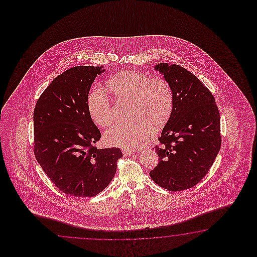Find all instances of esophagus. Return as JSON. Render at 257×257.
<instances>
[{
  "label": "esophagus",
  "instance_id": "esophagus-1",
  "mask_svg": "<svg viewBox=\"0 0 257 257\" xmlns=\"http://www.w3.org/2000/svg\"><path fill=\"white\" fill-rule=\"evenodd\" d=\"M123 154H124V156H131V155L134 154V152L133 151H130V150H124L123 151Z\"/></svg>",
  "mask_w": 257,
  "mask_h": 257
}]
</instances>
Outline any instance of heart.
Instances as JSON below:
<instances>
[{
  "instance_id": "1",
  "label": "heart",
  "mask_w": 257,
  "mask_h": 257,
  "mask_svg": "<svg viewBox=\"0 0 257 257\" xmlns=\"http://www.w3.org/2000/svg\"><path fill=\"white\" fill-rule=\"evenodd\" d=\"M107 89L117 101H127L131 120L116 124L105 132L110 146L134 150L143 147L153 136V128L164 127L174 109V93L164 78H153L141 71L119 72L109 79ZM90 116L98 126L114 122V110L104 89L93 88L87 97Z\"/></svg>"
}]
</instances>
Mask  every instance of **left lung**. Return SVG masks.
I'll use <instances>...</instances> for the list:
<instances>
[{"label": "left lung", "instance_id": "8db88e82", "mask_svg": "<svg viewBox=\"0 0 257 257\" xmlns=\"http://www.w3.org/2000/svg\"><path fill=\"white\" fill-rule=\"evenodd\" d=\"M174 93V109L155 147L158 165L150 172L158 186L182 191L200 182L212 166L220 144V119L212 93L190 71L160 63Z\"/></svg>", "mask_w": 257, "mask_h": 257}]
</instances>
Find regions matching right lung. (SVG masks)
Listing matches in <instances>:
<instances>
[{
	"mask_svg": "<svg viewBox=\"0 0 257 257\" xmlns=\"http://www.w3.org/2000/svg\"><path fill=\"white\" fill-rule=\"evenodd\" d=\"M103 67L76 66L56 77L34 110V153L46 175L72 197H92L115 176L118 148L97 149L101 133L88 112L87 97Z\"/></svg>",
	"mask_w": 257,
	"mask_h": 257,
	"instance_id": "1",
	"label": "right lung"
}]
</instances>
